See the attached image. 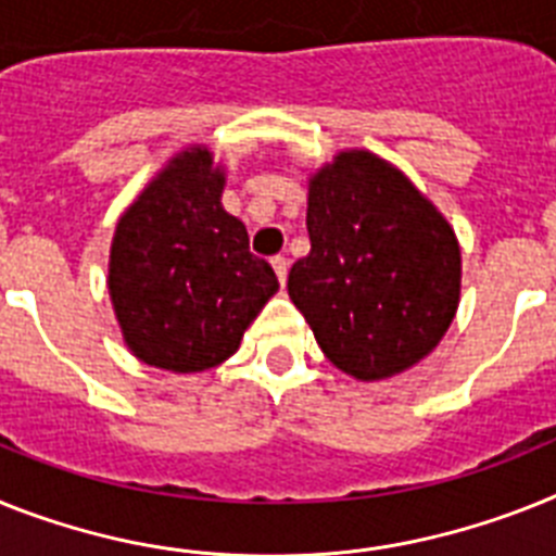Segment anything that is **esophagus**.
I'll list each match as a JSON object with an SVG mask.
<instances>
[{
	"mask_svg": "<svg viewBox=\"0 0 556 556\" xmlns=\"http://www.w3.org/2000/svg\"><path fill=\"white\" fill-rule=\"evenodd\" d=\"M270 265H274V270H277V279L279 282H282V286H286V279H288V256H274V260H270Z\"/></svg>",
	"mask_w": 556,
	"mask_h": 556,
	"instance_id": "obj_1",
	"label": "esophagus"
}]
</instances>
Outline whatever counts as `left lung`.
<instances>
[{"mask_svg":"<svg viewBox=\"0 0 556 556\" xmlns=\"http://www.w3.org/2000/svg\"><path fill=\"white\" fill-rule=\"evenodd\" d=\"M307 235L288 293L339 370L376 381L432 353L458 311L460 251L407 177L342 152L311 180Z\"/></svg>","mask_w":556,"mask_h":556,"instance_id":"obj_1","label":"left lung"}]
</instances>
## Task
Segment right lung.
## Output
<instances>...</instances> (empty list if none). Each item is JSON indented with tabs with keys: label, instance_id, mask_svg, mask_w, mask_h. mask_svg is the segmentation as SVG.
Masks as SVG:
<instances>
[{
	"label": "right lung",
	"instance_id": "1",
	"mask_svg": "<svg viewBox=\"0 0 556 556\" xmlns=\"http://www.w3.org/2000/svg\"><path fill=\"white\" fill-rule=\"evenodd\" d=\"M223 172L189 149L149 184L115 228L110 293L135 356L172 372L220 365L279 288L220 206Z\"/></svg>",
	"mask_w": 556,
	"mask_h": 556
}]
</instances>
